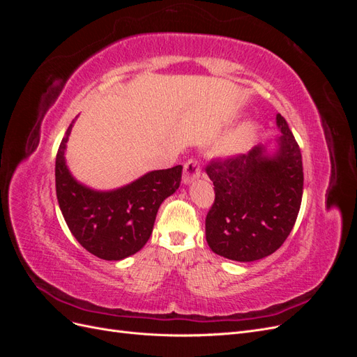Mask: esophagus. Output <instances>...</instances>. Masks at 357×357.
Returning <instances> with one entry per match:
<instances>
[{
	"label": "esophagus",
	"instance_id": "34e87169",
	"mask_svg": "<svg viewBox=\"0 0 357 357\" xmlns=\"http://www.w3.org/2000/svg\"><path fill=\"white\" fill-rule=\"evenodd\" d=\"M201 176V164L197 159H189L185 164V169H183V183L189 185V183L195 181Z\"/></svg>",
	"mask_w": 357,
	"mask_h": 357
}]
</instances>
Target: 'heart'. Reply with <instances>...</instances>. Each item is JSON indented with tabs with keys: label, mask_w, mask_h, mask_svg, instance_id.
Wrapping results in <instances>:
<instances>
[{
	"label": "heart",
	"mask_w": 357,
	"mask_h": 357,
	"mask_svg": "<svg viewBox=\"0 0 357 357\" xmlns=\"http://www.w3.org/2000/svg\"><path fill=\"white\" fill-rule=\"evenodd\" d=\"M256 135V126L253 123H243L223 139L222 153L223 155H236L253 142Z\"/></svg>",
	"instance_id": "heart-1"
}]
</instances>
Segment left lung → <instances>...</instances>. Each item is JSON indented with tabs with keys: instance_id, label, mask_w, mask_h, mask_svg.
<instances>
[{
	"instance_id": "left-lung-1",
	"label": "left lung",
	"mask_w": 357,
	"mask_h": 357,
	"mask_svg": "<svg viewBox=\"0 0 357 357\" xmlns=\"http://www.w3.org/2000/svg\"><path fill=\"white\" fill-rule=\"evenodd\" d=\"M282 135L273 155L264 146L247 155L214 159L205 168L214 185V204L205 219L211 250L236 262L273 255L294 229L302 201L304 172L296 139L277 114Z\"/></svg>"
}]
</instances>
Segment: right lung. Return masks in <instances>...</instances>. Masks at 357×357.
<instances>
[{"instance_id": "1", "label": "right lung", "mask_w": 357, "mask_h": 357, "mask_svg": "<svg viewBox=\"0 0 357 357\" xmlns=\"http://www.w3.org/2000/svg\"><path fill=\"white\" fill-rule=\"evenodd\" d=\"M73 123L56 153L59 208L82 247L104 261H121L142 250L149 241L160 204L180 186L183 167L150 171L114 190H93L75 180L66 164Z\"/></svg>"}]
</instances>
